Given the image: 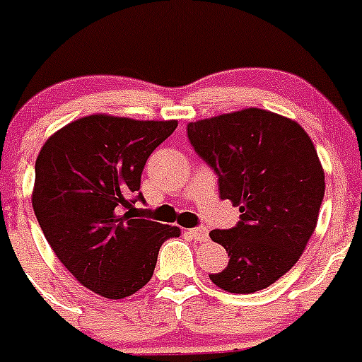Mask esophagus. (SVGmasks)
Instances as JSON below:
<instances>
[{"label": "esophagus", "mask_w": 362, "mask_h": 362, "mask_svg": "<svg viewBox=\"0 0 362 362\" xmlns=\"http://www.w3.org/2000/svg\"><path fill=\"white\" fill-rule=\"evenodd\" d=\"M188 235L190 238H194L196 241H206L209 239V228L206 226H197V228H190L188 230Z\"/></svg>", "instance_id": "34e87169"}]
</instances>
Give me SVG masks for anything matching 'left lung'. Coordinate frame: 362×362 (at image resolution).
Wrapping results in <instances>:
<instances>
[{"label":"left lung","mask_w":362,"mask_h":362,"mask_svg":"<svg viewBox=\"0 0 362 362\" xmlns=\"http://www.w3.org/2000/svg\"><path fill=\"white\" fill-rule=\"evenodd\" d=\"M188 141L217 174L221 199L239 206L238 225L212 230L230 261L210 274L232 293L268 288L299 261L325 197V172L299 123L261 108L188 123Z\"/></svg>","instance_id":"obj_1"}]
</instances>
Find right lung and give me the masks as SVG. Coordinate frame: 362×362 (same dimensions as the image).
<instances>
[{"mask_svg": "<svg viewBox=\"0 0 362 362\" xmlns=\"http://www.w3.org/2000/svg\"><path fill=\"white\" fill-rule=\"evenodd\" d=\"M177 121L86 116L57 130L36 159L32 206L54 254L83 286L123 299L152 279L163 243L181 230L132 219L150 153Z\"/></svg>", "mask_w": 362, "mask_h": 362, "instance_id": "add662e5", "label": "right lung"}]
</instances>
